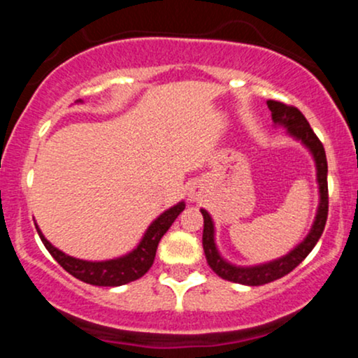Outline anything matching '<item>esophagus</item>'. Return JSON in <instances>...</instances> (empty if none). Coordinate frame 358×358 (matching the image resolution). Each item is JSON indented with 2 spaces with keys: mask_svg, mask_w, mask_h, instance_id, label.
<instances>
[{
  "mask_svg": "<svg viewBox=\"0 0 358 358\" xmlns=\"http://www.w3.org/2000/svg\"><path fill=\"white\" fill-rule=\"evenodd\" d=\"M190 200H193V202H195V200H199V193H196L195 190L190 192Z\"/></svg>",
  "mask_w": 358,
  "mask_h": 358,
  "instance_id": "1",
  "label": "esophagus"
}]
</instances>
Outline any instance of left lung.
Segmentation results:
<instances>
[{
  "label": "left lung",
  "mask_w": 358,
  "mask_h": 358,
  "mask_svg": "<svg viewBox=\"0 0 358 358\" xmlns=\"http://www.w3.org/2000/svg\"><path fill=\"white\" fill-rule=\"evenodd\" d=\"M268 108L271 110V114H273V121L276 122V124L287 127V133L293 138L299 139V141L311 151V155H313L316 163V180H318L320 185V207L318 212H316L313 227H311L306 239L303 241L298 248H294L289 254H286L285 257L276 259V261L268 262V264L252 266V268H239V266H234L231 262H227L225 259L220 257L219 250L215 248V241H213V222L210 219V215H208V212L202 208V244L208 266H210L213 273H215L217 276H220L222 279H227V281L239 282V285L248 286L268 285L271 281H276V279L289 274L291 271L296 268L299 262L313 250L316 242L322 237L328 217V165L322 141H320L318 136L313 133L310 122L306 121V117L303 116V113L298 108L287 106L285 102L278 101H268Z\"/></svg>",
  "instance_id": "1"
}]
</instances>
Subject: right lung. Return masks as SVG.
Masks as SVG:
<instances>
[{
    "label": "right lung",
    "instance_id": "add662e5",
    "mask_svg": "<svg viewBox=\"0 0 358 358\" xmlns=\"http://www.w3.org/2000/svg\"><path fill=\"white\" fill-rule=\"evenodd\" d=\"M185 203L180 202L175 207L168 208L166 212H163L162 215L156 219L153 224L148 227V231L143 237L141 242L138 244V248L129 252L127 256L110 259V261H101V262H90V261H82V259H76L64 254L43 237V234L40 232L38 225H35L36 232H38L40 239H42L43 245L47 248L48 252L52 254V257L67 271L69 274H72L73 278L80 279V281L87 282V285L94 286H121L126 282L136 281L141 276L150 271L151 264H153L156 249H158L159 241L165 236L168 229L171 227V224L176 220V217L183 212Z\"/></svg>",
    "mask_w": 358,
    "mask_h": 358
}]
</instances>
